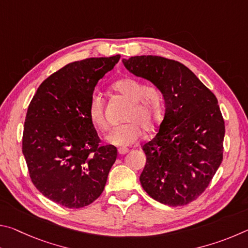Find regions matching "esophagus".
Masks as SVG:
<instances>
[{
	"label": "esophagus",
	"mask_w": 248,
	"mask_h": 248,
	"mask_svg": "<svg viewBox=\"0 0 248 248\" xmlns=\"http://www.w3.org/2000/svg\"><path fill=\"white\" fill-rule=\"evenodd\" d=\"M128 152H129V149H127V148H120V149H118V153L121 154V155H124V154L128 153Z\"/></svg>",
	"instance_id": "1"
}]
</instances>
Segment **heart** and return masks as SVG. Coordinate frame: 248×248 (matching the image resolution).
Here are the masks:
<instances>
[{
    "instance_id": "1",
    "label": "heart",
    "mask_w": 248,
    "mask_h": 248,
    "mask_svg": "<svg viewBox=\"0 0 248 248\" xmlns=\"http://www.w3.org/2000/svg\"><path fill=\"white\" fill-rule=\"evenodd\" d=\"M111 89L121 97L129 102L125 109L123 124L112 129L107 136L110 143L118 146H128L136 143L139 139L142 129L145 132H152L158 127L163 116L162 91L153 84H145L140 79L125 77L117 79ZM89 116L96 127L100 130L107 129L105 117V103L103 96L94 93L89 102Z\"/></svg>"
}]
</instances>
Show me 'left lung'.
<instances>
[{
    "mask_svg": "<svg viewBox=\"0 0 248 248\" xmlns=\"http://www.w3.org/2000/svg\"><path fill=\"white\" fill-rule=\"evenodd\" d=\"M124 64L156 85L165 100L157 133L142 146V187L161 203H189L209 186L223 159L225 125L216 95L178 61L137 56Z\"/></svg>",
    "mask_w": 248,
    "mask_h": 248,
    "instance_id": "left-lung-1",
    "label": "left lung"
}]
</instances>
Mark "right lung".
<instances>
[{
	"mask_svg": "<svg viewBox=\"0 0 248 248\" xmlns=\"http://www.w3.org/2000/svg\"><path fill=\"white\" fill-rule=\"evenodd\" d=\"M119 59L71 62L40 84L28 106L23 154L29 176L63 207L83 208L97 199L117 158L116 146L100 144L87 107L96 84Z\"/></svg>",
	"mask_w": 248,
	"mask_h": 248,
	"instance_id": "right-lung-1",
	"label": "right lung"
}]
</instances>
